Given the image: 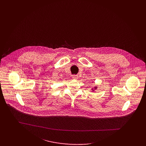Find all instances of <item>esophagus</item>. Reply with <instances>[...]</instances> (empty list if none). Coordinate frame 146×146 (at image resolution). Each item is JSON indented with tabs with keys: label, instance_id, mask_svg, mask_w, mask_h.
<instances>
[{
	"label": "esophagus",
	"instance_id": "esophagus-1",
	"mask_svg": "<svg viewBox=\"0 0 146 146\" xmlns=\"http://www.w3.org/2000/svg\"><path fill=\"white\" fill-rule=\"evenodd\" d=\"M78 75H72V78L74 80H77L78 79Z\"/></svg>",
	"mask_w": 146,
	"mask_h": 146
}]
</instances>
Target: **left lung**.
Masks as SVG:
<instances>
[{"label":"left lung","mask_w":146,"mask_h":146,"mask_svg":"<svg viewBox=\"0 0 146 146\" xmlns=\"http://www.w3.org/2000/svg\"><path fill=\"white\" fill-rule=\"evenodd\" d=\"M98 86H94L93 88H92V92H94L95 90H96L97 89Z\"/></svg>","instance_id":"8db88e82"}]
</instances>
